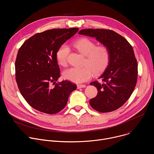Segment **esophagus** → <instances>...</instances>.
Returning a JSON list of instances; mask_svg holds the SVG:
<instances>
[{
	"label": "esophagus",
	"instance_id": "esophagus-1",
	"mask_svg": "<svg viewBox=\"0 0 154 154\" xmlns=\"http://www.w3.org/2000/svg\"><path fill=\"white\" fill-rule=\"evenodd\" d=\"M85 87H86V85L83 84H79L77 85L78 88H85Z\"/></svg>",
	"mask_w": 154,
	"mask_h": 154
}]
</instances>
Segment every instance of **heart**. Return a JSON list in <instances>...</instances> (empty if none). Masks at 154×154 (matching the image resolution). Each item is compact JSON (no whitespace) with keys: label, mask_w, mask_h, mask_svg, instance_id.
<instances>
[{"label":"heart","mask_w":154,"mask_h":154,"mask_svg":"<svg viewBox=\"0 0 154 154\" xmlns=\"http://www.w3.org/2000/svg\"><path fill=\"white\" fill-rule=\"evenodd\" d=\"M75 49L85 56L83 68H71L63 72L64 79L76 83L90 80L93 74L102 72L108 66L110 53L105 45L96 46L94 41L88 38H82L73 44ZM70 53L69 47L63 45L56 52V59L61 66L68 65V58Z\"/></svg>","instance_id":"obj_1"}]
</instances>
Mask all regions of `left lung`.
<instances>
[{
    "instance_id": "left-lung-1",
    "label": "left lung",
    "mask_w": 154,
    "mask_h": 154,
    "mask_svg": "<svg viewBox=\"0 0 154 154\" xmlns=\"http://www.w3.org/2000/svg\"><path fill=\"white\" fill-rule=\"evenodd\" d=\"M80 35L96 38L110 53L106 69L99 78L90 83L97 89V95L90 100L96 111L110 112L122 106L132 94L137 82L138 64L134 49L125 38L108 29H83Z\"/></svg>"
}]
</instances>
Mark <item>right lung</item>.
<instances>
[{
	"instance_id": "1",
	"label": "right lung",
	"mask_w": 154,
	"mask_h": 154,
	"mask_svg": "<svg viewBox=\"0 0 154 154\" xmlns=\"http://www.w3.org/2000/svg\"><path fill=\"white\" fill-rule=\"evenodd\" d=\"M78 31V28L54 29L38 33L19 48L15 61L16 80L22 96L36 110L47 114L60 112L76 90V85L69 81L56 83L60 77L56 52Z\"/></svg>"
}]
</instances>
